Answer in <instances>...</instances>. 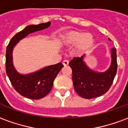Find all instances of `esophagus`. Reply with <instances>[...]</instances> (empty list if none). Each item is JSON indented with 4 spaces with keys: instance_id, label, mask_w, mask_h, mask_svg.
Listing matches in <instances>:
<instances>
[{
    "instance_id": "34e87169",
    "label": "esophagus",
    "mask_w": 128,
    "mask_h": 128,
    "mask_svg": "<svg viewBox=\"0 0 128 128\" xmlns=\"http://www.w3.org/2000/svg\"><path fill=\"white\" fill-rule=\"evenodd\" d=\"M62 64H63V65H64V66H66L68 65V61L66 60H64V61L62 62Z\"/></svg>"
}]
</instances>
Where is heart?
Wrapping results in <instances>:
<instances>
[{
  "label": "heart",
  "instance_id": "obj_1",
  "mask_svg": "<svg viewBox=\"0 0 128 128\" xmlns=\"http://www.w3.org/2000/svg\"><path fill=\"white\" fill-rule=\"evenodd\" d=\"M62 42L66 46H72L75 44L73 53L80 56L86 53L92 46L94 39L90 33L72 30L64 34L62 38Z\"/></svg>",
  "mask_w": 128,
  "mask_h": 128
}]
</instances>
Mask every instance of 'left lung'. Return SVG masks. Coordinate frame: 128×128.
Here are the masks:
<instances>
[{
  "mask_svg": "<svg viewBox=\"0 0 128 128\" xmlns=\"http://www.w3.org/2000/svg\"><path fill=\"white\" fill-rule=\"evenodd\" d=\"M110 40V38H108ZM85 55L74 58L69 62L72 68V83L75 90L84 99H92L102 96L110 89L114 79L116 70V50L111 49L112 61L109 68L105 72H95L84 62Z\"/></svg>",
  "mask_w": 128,
  "mask_h": 128,
  "instance_id": "left-lung-1",
  "label": "left lung"
}]
</instances>
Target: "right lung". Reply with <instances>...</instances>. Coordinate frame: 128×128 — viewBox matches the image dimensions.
<instances>
[{"label": "right lung", "mask_w": 128, "mask_h": 128, "mask_svg": "<svg viewBox=\"0 0 128 128\" xmlns=\"http://www.w3.org/2000/svg\"><path fill=\"white\" fill-rule=\"evenodd\" d=\"M50 22L39 24L26 26L18 32L10 40L6 49V72L12 85L18 93L28 99H39L47 95L53 87V81L60 70L64 67L60 62L55 65L44 67L36 72L22 75L17 72L13 64L12 51L14 48L20 40L34 32L46 29Z\"/></svg>", "instance_id": "right-lung-1"}]
</instances>
